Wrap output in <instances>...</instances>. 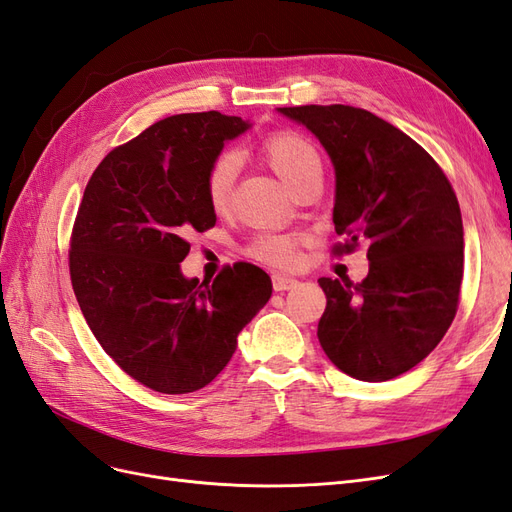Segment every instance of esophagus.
<instances>
[{
  "instance_id": "esophagus-1",
  "label": "esophagus",
  "mask_w": 512,
  "mask_h": 512,
  "mask_svg": "<svg viewBox=\"0 0 512 512\" xmlns=\"http://www.w3.org/2000/svg\"><path fill=\"white\" fill-rule=\"evenodd\" d=\"M297 280H294V277H288V275H273V288L277 290V292H282V290H292V288H297Z\"/></svg>"
}]
</instances>
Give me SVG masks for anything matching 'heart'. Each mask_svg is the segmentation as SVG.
<instances>
[{"instance_id": "obj_1", "label": "heart", "mask_w": 512, "mask_h": 512, "mask_svg": "<svg viewBox=\"0 0 512 512\" xmlns=\"http://www.w3.org/2000/svg\"><path fill=\"white\" fill-rule=\"evenodd\" d=\"M262 156L273 168V173L280 177L288 188L303 179L309 170L320 168V156L316 147L307 141L305 136L294 132H277L271 134L265 145H262ZM239 173V160L226 153L215 160L207 173L205 192L209 207L213 211H226L232 200V190H235V179ZM252 252L256 258L269 262L275 267H290L297 260L294 252V241L282 235H262L254 241Z\"/></svg>"}]
</instances>
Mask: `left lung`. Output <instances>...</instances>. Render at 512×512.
<instances>
[{
    "label": "left lung",
    "instance_id": "obj_1",
    "mask_svg": "<svg viewBox=\"0 0 512 512\" xmlns=\"http://www.w3.org/2000/svg\"><path fill=\"white\" fill-rule=\"evenodd\" d=\"M305 126L335 168L333 224L367 245L361 284L320 277L327 309L318 322L324 354L344 374L384 382L406 374L440 344L457 312L463 222L457 196L429 153L363 108H277Z\"/></svg>",
    "mask_w": 512,
    "mask_h": 512
}]
</instances>
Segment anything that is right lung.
Here are the masks:
<instances>
[{
	"instance_id": "right-lung-1",
	"label": "right lung",
	"mask_w": 512,
	"mask_h": 512,
	"mask_svg": "<svg viewBox=\"0 0 512 512\" xmlns=\"http://www.w3.org/2000/svg\"><path fill=\"white\" fill-rule=\"evenodd\" d=\"M241 117L185 113L113 149L76 213L70 277L104 352L149 389L181 395L228 365L237 337L271 299V277L237 262L213 282L181 273L185 237L215 226L205 181Z\"/></svg>"
}]
</instances>
